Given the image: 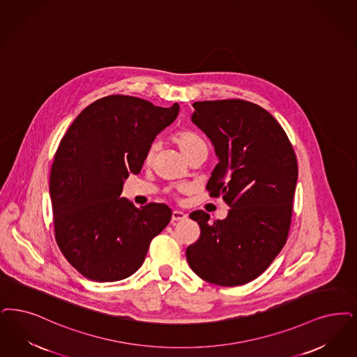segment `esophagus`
I'll return each mask as SVG.
<instances>
[{
	"instance_id": "34e87169",
	"label": "esophagus",
	"mask_w": 357,
	"mask_h": 357,
	"mask_svg": "<svg viewBox=\"0 0 357 357\" xmlns=\"http://www.w3.org/2000/svg\"><path fill=\"white\" fill-rule=\"evenodd\" d=\"M187 219V214L185 213H182V211H172V223H175V222H181V220H185Z\"/></svg>"
}]
</instances>
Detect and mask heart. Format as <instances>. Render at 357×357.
Wrapping results in <instances>:
<instances>
[{
	"label": "heart",
	"instance_id": "obj_1",
	"mask_svg": "<svg viewBox=\"0 0 357 357\" xmlns=\"http://www.w3.org/2000/svg\"><path fill=\"white\" fill-rule=\"evenodd\" d=\"M172 142L179 147V150L183 153V155L187 159L199 150H207V146H206V143L203 142V139L199 138L195 132L185 130V128L175 131L172 134ZM153 157H154V147H150L146 154V158H144L146 163H150ZM188 190H190L188 185H179L176 187L178 192H187Z\"/></svg>",
	"mask_w": 357,
	"mask_h": 357
}]
</instances>
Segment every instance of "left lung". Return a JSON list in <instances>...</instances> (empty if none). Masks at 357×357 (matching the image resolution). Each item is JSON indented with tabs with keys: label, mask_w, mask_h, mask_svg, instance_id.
Listing matches in <instances>:
<instances>
[{
	"label": "left lung",
	"mask_w": 357,
	"mask_h": 357,
	"mask_svg": "<svg viewBox=\"0 0 357 357\" xmlns=\"http://www.w3.org/2000/svg\"><path fill=\"white\" fill-rule=\"evenodd\" d=\"M192 122L211 139L219 158L206 185L229 204L223 220L198 222L199 239L185 257L199 278L235 287L257 279L284 247L292 219L298 159L283 128L267 110L243 100L192 103Z\"/></svg>",
	"instance_id": "8db88e82"
}]
</instances>
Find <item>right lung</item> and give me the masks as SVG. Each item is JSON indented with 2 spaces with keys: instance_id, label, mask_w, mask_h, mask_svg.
Wrapping results in <instances>:
<instances>
[{
  "instance_id": "1",
  "label": "right lung",
  "mask_w": 357,
  "mask_h": 357,
  "mask_svg": "<svg viewBox=\"0 0 357 357\" xmlns=\"http://www.w3.org/2000/svg\"><path fill=\"white\" fill-rule=\"evenodd\" d=\"M178 103L158 107L130 96L89 105L58 144L49 178L54 236L73 267L94 282H116L137 271L172 208H137L119 198L128 174H139L158 132L172 125Z\"/></svg>"
}]
</instances>
